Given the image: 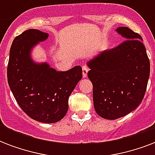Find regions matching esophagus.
Returning <instances> with one entry per match:
<instances>
[{"label":"esophagus","mask_w":155,"mask_h":155,"mask_svg":"<svg viewBox=\"0 0 155 155\" xmlns=\"http://www.w3.org/2000/svg\"><path fill=\"white\" fill-rule=\"evenodd\" d=\"M83 70V77L86 78L87 75V71H88V68H87V66L84 65L82 68Z\"/></svg>","instance_id":"esophagus-1"}]
</instances>
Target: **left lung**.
Returning a JSON list of instances; mask_svg holds the SVG:
<instances>
[{"label": "left lung", "mask_w": 155, "mask_h": 155, "mask_svg": "<svg viewBox=\"0 0 155 155\" xmlns=\"http://www.w3.org/2000/svg\"><path fill=\"white\" fill-rule=\"evenodd\" d=\"M116 31L126 40L87 63L95 110L108 120L122 117L138 107L150 77V60L142 37L128 27Z\"/></svg>", "instance_id": "1"}]
</instances>
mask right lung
Wrapping results in <instances>:
<instances>
[{
    "label": "right lung",
    "mask_w": 155,
    "mask_h": 155,
    "mask_svg": "<svg viewBox=\"0 0 155 155\" xmlns=\"http://www.w3.org/2000/svg\"><path fill=\"white\" fill-rule=\"evenodd\" d=\"M48 38V34L30 29L14 38L9 51L8 86L21 108L39 122L54 123L64 117L68 98L82 79V68L75 66L57 71L47 63L33 61V47Z\"/></svg>",
    "instance_id": "obj_1"
}]
</instances>
